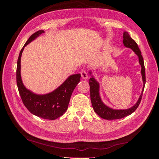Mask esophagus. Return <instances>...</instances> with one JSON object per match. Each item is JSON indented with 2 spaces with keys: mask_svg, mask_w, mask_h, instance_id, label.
<instances>
[{
  "mask_svg": "<svg viewBox=\"0 0 159 159\" xmlns=\"http://www.w3.org/2000/svg\"><path fill=\"white\" fill-rule=\"evenodd\" d=\"M80 74H81V78H82L84 80H86V79L88 78V75L87 72H86L84 70H82L80 71Z\"/></svg>",
  "mask_w": 159,
  "mask_h": 159,
  "instance_id": "obj_1",
  "label": "esophagus"
}]
</instances>
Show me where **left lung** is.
<instances>
[{
  "mask_svg": "<svg viewBox=\"0 0 159 159\" xmlns=\"http://www.w3.org/2000/svg\"><path fill=\"white\" fill-rule=\"evenodd\" d=\"M123 43L124 46L129 48L133 50L139 57V64L141 66V75L142 79L143 81V88L142 90V93L139 97L137 102L131 108L127 109H113L110 108L105 105L102 101V99L99 95V85L96 80L93 78V75H91V78L89 80V87H90V98L91 102L92 104V107L95 112L97 113L100 117L104 119L107 120H113L121 119L125 117H127V115L132 114L139 107V104L141 103L143 92L145 88V85L146 82V77H145V68L144 65V61L143 56L141 55V52L139 50L138 45L131 37L129 36L128 32H124L123 33ZM89 74L91 75V72H89Z\"/></svg>",
  "mask_w": 159,
  "mask_h": 159,
  "instance_id": "left-lung-1",
  "label": "left lung"
}]
</instances>
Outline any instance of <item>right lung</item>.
Segmentation results:
<instances>
[{
  "instance_id": "right-lung-1",
  "label": "right lung",
  "mask_w": 159,
  "mask_h": 159,
  "mask_svg": "<svg viewBox=\"0 0 159 159\" xmlns=\"http://www.w3.org/2000/svg\"><path fill=\"white\" fill-rule=\"evenodd\" d=\"M44 32V30H38L34 33L21 49L17 61L16 84L22 102L31 113L42 119L54 120L61 116L68 109L71 95L80 82L81 75L78 74L70 75L60 87L44 95L35 94L25 88L20 75L22 52L26 45Z\"/></svg>"
}]
</instances>
